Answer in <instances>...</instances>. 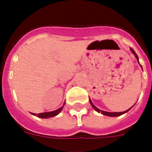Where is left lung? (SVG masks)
<instances>
[{
	"mask_svg": "<svg viewBox=\"0 0 152 152\" xmlns=\"http://www.w3.org/2000/svg\"><path fill=\"white\" fill-rule=\"evenodd\" d=\"M130 50H131V51H132V53H133V54H134L135 56H136L137 61H138V62H139V58H138V56H137V55L136 52H135V51L133 50L132 49H130ZM90 103H91V105L92 106L93 108L95 109V110L96 111H98L99 113H100V112H101V113H102V114H104V115L110 116V117H117V116H120V115H121V114H123V113H126V112H128V111L130 109H131V108H130V109H129L128 110L124 111V112H120V113H117V112H113V113H110V112H106V111L101 110H99V109H98L97 107H96V106H95V105H94V104L92 103V102L91 101V99H90Z\"/></svg>",
	"mask_w": 152,
	"mask_h": 152,
	"instance_id": "8db88e82",
	"label": "left lung"
}]
</instances>
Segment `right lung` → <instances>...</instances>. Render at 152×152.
I'll use <instances>...</instances> for the list:
<instances>
[{"label":"right lung","mask_w":152,"mask_h":152,"mask_svg":"<svg viewBox=\"0 0 152 152\" xmlns=\"http://www.w3.org/2000/svg\"><path fill=\"white\" fill-rule=\"evenodd\" d=\"M64 104H65V102L63 104V106H62L61 108L57 109V110L52 111V112H45V113H38V114H35V113H34V115H37V117H39V118H52V117H54V116L57 115V114H58V113H59L62 110V109H63V107H64Z\"/></svg>","instance_id":"right-lung-1"}]
</instances>
